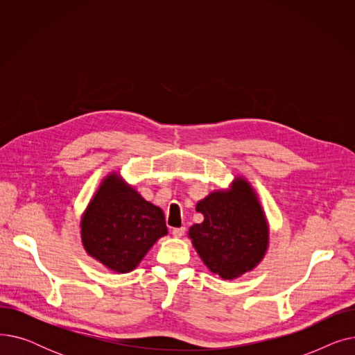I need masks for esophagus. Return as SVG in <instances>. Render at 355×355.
I'll return each mask as SVG.
<instances>
[{
	"label": "esophagus",
	"instance_id": "1",
	"mask_svg": "<svg viewBox=\"0 0 355 355\" xmlns=\"http://www.w3.org/2000/svg\"><path fill=\"white\" fill-rule=\"evenodd\" d=\"M184 233H185V227H177V229H173V236H174V237H177V239L182 237V236H184Z\"/></svg>",
	"mask_w": 355,
	"mask_h": 355
}]
</instances>
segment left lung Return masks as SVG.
<instances>
[{
    "label": "left lung",
    "instance_id": "obj_1",
    "mask_svg": "<svg viewBox=\"0 0 355 355\" xmlns=\"http://www.w3.org/2000/svg\"><path fill=\"white\" fill-rule=\"evenodd\" d=\"M196 210L204 221L190 227L189 237L210 272L232 281L262 262L269 249V221L245 177L236 175L229 189L211 191Z\"/></svg>",
    "mask_w": 355,
    "mask_h": 355
}]
</instances>
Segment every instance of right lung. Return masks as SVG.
Returning <instances> with one entry per match:
<instances>
[{
    "mask_svg": "<svg viewBox=\"0 0 355 355\" xmlns=\"http://www.w3.org/2000/svg\"><path fill=\"white\" fill-rule=\"evenodd\" d=\"M168 234L162 210L116 171L99 184L80 217L86 253L109 270L132 272L157 240Z\"/></svg>",
    "mask_w": 355,
    "mask_h": 355,
    "instance_id": "add662e5",
    "label": "right lung"
}]
</instances>
